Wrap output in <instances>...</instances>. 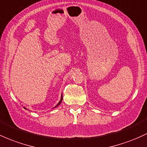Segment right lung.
<instances>
[{
    "label": "right lung",
    "mask_w": 147,
    "mask_h": 147,
    "mask_svg": "<svg viewBox=\"0 0 147 147\" xmlns=\"http://www.w3.org/2000/svg\"><path fill=\"white\" fill-rule=\"evenodd\" d=\"M62 100H63V95H62V94H61V99H60L59 102V103H58V104H57V105H56V106H55V107H54V108H56V107H57V106H58L59 105V104H61V102H62ZM54 108H53V109H54ZM24 109H26V108H25V107H24Z\"/></svg>",
    "instance_id": "1"
}]
</instances>
